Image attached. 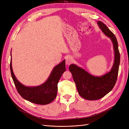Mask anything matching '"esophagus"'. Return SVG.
I'll return each instance as SVG.
<instances>
[{
	"label": "esophagus",
	"instance_id": "1",
	"mask_svg": "<svg viewBox=\"0 0 129 129\" xmlns=\"http://www.w3.org/2000/svg\"><path fill=\"white\" fill-rule=\"evenodd\" d=\"M72 63V59L71 57H67L66 58V64L67 65H70Z\"/></svg>",
	"mask_w": 129,
	"mask_h": 129
}]
</instances>
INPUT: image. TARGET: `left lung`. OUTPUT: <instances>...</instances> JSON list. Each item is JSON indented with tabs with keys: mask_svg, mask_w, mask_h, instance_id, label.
<instances>
[{
	"mask_svg": "<svg viewBox=\"0 0 129 129\" xmlns=\"http://www.w3.org/2000/svg\"><path fill=\"white\" fill-rule=\"evenodd\" d=\"M97 24L102 32L112 42L114 61L111 70L103 75L95 76L75 64H71L69 67L79 95L90 101L99 100L111 91L117 79L120 63L118 45L115 36L102 22L98 21Z\"/></svg>",
	"mask_w": 129,
	"mask_h": 129,
	"instance_id": "obj_1",
	"label": "left lung"
}]
</instances>
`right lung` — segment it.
Returning a JSON list of instances; mask_svg holds the SVG:
<instances>
[{"label":"right lung","mask_w":129,"mask_h":129,"mask_svg":"<svg viewBox=\"0 0 129 129\" xmlns=\"http://www.w3.org/2000/svg\"><path fill=\"white\" fill-rule=\"evenodd\" d=\"M10 69L15 86L21 96L25 100L35 104L46 105L51 103L57 95V83L66 71L65 60L54 67L48 78L45 82L38 86L28 87L22 84L15 76L12 66L11 52Z\"/></svg>","instance_id":"1"}]
</instances>
